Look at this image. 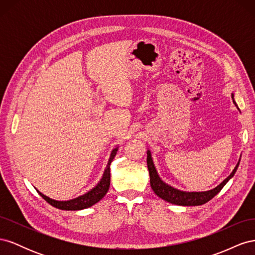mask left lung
<instances>
[{"mask_svg":"<svg viewBox=\"0 0 255 255\" xmlns=\"http://www.w3.org/2000/svg\"><path fill=\"white\" fill-rule=\"evenodd\" d=\"M232 99H233V103L236 105V102L234 101L233 94H232ZM239 161L237 163L236 167L234 168L232 173H231L222 183H220L217 187H215L214 189L207 190V191L188 192V191H183V190L176 189V188L170 186V185L166 184L164 181H161V179L156 171L155 166H154L153 159L151 157V152H150V150L146 151V165H148V169H149L151 188L153 189L154 192H155V195H157L159 198L165 200V201H167L169 203H172V204H176V205H182V206L202 205V204L210 201L211 199H213L223 188V186H225V185L228 183V181L231 179V177L235 174L237 168H238V165H239Z\"/></svg>","mask_w":255,"mask_h":255,"instance_id":"obj_1","label":"left lung"}]
</instances>
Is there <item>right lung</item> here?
<instances>
[{
	"label": "right lung",
	"instance_id": "right-lung-1",
	"mask_svg": "<svg viewBox=\"0 0 255 255\" xmlns=\"http://www.w3.org/2000/svg\"><path fill=\"white\" fill-rule=\"evenodd\" d=\"M117 151H118V146L112 151L111 157L109 159V163H107V166L105 168V171L103 173L101 181L98 183L96 187L86 192V194H84L83 196H80L72 200H68V201H57V200H53L47 196H44L39 190H37L38 194H39L45 201L50 203L52 206L59 208V210H63V211H80V210H84V208L92 206L97 202H99L100 200L106 195V192L109 191L110 185H111L110 167L114 157L116 156V154H117Z\"/></svg>",
	"mask_w": 255,
	"mask_h": 255
}]
</instances>
